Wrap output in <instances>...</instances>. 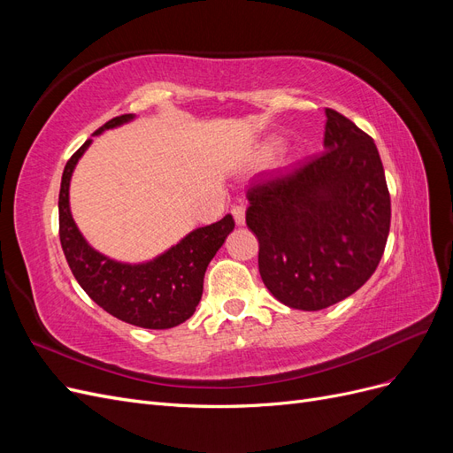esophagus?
Returning a JSON list of instances; mask_svg holds the SVG:
<instances>
[{
    "mask_svg": "<svg viewBox=\"0 0 453 453\" xmlns=\"http://www.w3.org/2000/svg\"><path fill=\"white\" fill-rule=\"evenodd\" d=\"M232 217H234V223L238 226H243L245 225V208H243V205H234V208H232Z\"/></svg>",
    "mask_w": 453,
    "mask_h": 453,
    "instance_id": "1",
    "label": "esophagus"
}]
</instances>
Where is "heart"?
Instances as JSON below:
<instances>
[{
    "label": "heart",
    "mask_w": 453,
    "mask_h": 453,
    "mask_svg": "<svg viewBox=\"0 0 453 453\" xmlns=\"http://www.w3.org/2000/svg\"><path fill=\"white\" fill-rule=\"evenodd\" d=\"M281 147H283V143H281V140H278V138H270V140H266L265 143H260V147L257 149V160L258 162H268V160H272L273 157H276L280 150H281Z\"/></svg>",
    "instance_id": "1"
}]
</instances>
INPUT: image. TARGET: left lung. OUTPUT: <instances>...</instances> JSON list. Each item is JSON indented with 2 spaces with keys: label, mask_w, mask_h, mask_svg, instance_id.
Returning a JSON list of instances; mask_svg holds the SVG:
<instances>
[{
  "label": "left lung",
  "mask_w": 453,
  "mask_h": 453,
  "mask_svg": "<svg viewBox=\"0 0 453 453\" xmlns=\"http://www.w3.org/2000/svg\"><path fill=\"white\" fill-rule=\"evenodd\" d=\"M325 153L250 190L245 223L258 272L281 304L318 311L372 276L386 250L391 200L374 140L325 109Z\"/></svg>",
  "instance_id": "1"
}]
</instances>
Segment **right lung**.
I'll use <instances>...</instances> for the list:
<instances>
[{"instance_id": "add662e5", "label": "right lung", "mask_w": 453, "mask_h": 453, "mask_svg": "<svg viewBox=\"0 0 453 453\" xmlns=\"http://www.w3.org/2000/svg\"><path fill=\"white\" fill-rule=\"evenodd\" d=\"M135 115H120L96 130L100 135L119 128ZM92 138L67 160L58 198L60 243L75 280L83 291L113 318L143 328H172L196 311L203 291V273L226 236L234 230V219L188 232L170 250L143 263H122L94 250L81 234L70 208V183L77 162L87 153Z\"/></svg>"}]
</instances>
